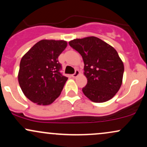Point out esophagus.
<instances>
[{"label": "esophagus", "mask_w": 147, "mask_h": 147, "mask_svg": "<svg viewBox=\"0 0 147 147\" xmlns=\"http://www.w3.org/2000/svg\"><path fill=\"white\" fill-rule=\"evenodd\" d=\"M79 75V71L78 70H76L75 73L72 74L71 76H72V77H73V78H75V77H77Z\"/></svg>", "instance_id": "esophagus-1"}]
</instances>
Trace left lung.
<instances>
[{"mask_svg": "<svg viewBox=\"0 0 147 147\" xmlns=\"http://www.w3.org/2000/svg\"><path fill=\"white\" fill-rule=\"evenodd\" d=\"M69 45L83 58L84 75L88 79L82 88L84 95L96 103L113 98L120 88L124 70L117 52L95 36L74 39Z\"/></svg>", "mask_w": 147, "mask_h": 147, "instance_id": "left-lung-1", "label": "left lung"}]
</instances>
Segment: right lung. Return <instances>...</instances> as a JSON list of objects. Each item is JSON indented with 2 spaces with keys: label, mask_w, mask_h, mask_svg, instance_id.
<instances>
[{
  "label": "right lung",
  "mask_w": 147,
  "mask_h": 147,
  "mask_svg": "<svg viewBox=\"0 0 147 147\" xmlns=\"http://www.w3.org/2000/svg\"><path fill=\"white\" fill-rule=\"evenodd\" d=\"M66 46L62 40H41L22 57L18 83L30 101L49 105L60 95L68 77L61 73L58 57Z\"/></svg>",
  "instance_id": "1"
}]
</instances>
